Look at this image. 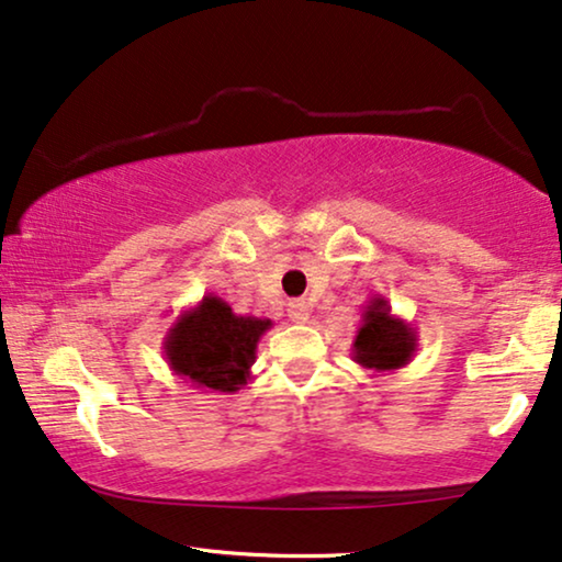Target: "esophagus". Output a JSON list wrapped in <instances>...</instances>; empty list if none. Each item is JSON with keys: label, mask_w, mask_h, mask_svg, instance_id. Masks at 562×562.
I'll list each match as a JSON object with an SVG mask.
<instances>
[{"label": "esophagus", "mask_w": 562, "mask_h": 562, "mask_svg": "<svg viewBox=\"0 0 562 562\" xmlns=\"http://www.w3.org/2000/svg\"><path fill=\"white\" fill-rule=\"evenodd\" d=\"M288 316H290V321H295V324H308L311 311L303 301H293V303H288Z\"/></svg>", "instance_id": "esophagus-1"}]
</instances>
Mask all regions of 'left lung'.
<instances>
[{
	"instance_id": "left-lung-1",
	"label": "left lung",
	"mask_w": 562,
	"mask_h": 562,
	"mask_svg": "<svg viewBox=\"0 0 562 562\" xmlns=\"http://www.w3.org/2000/svg\"><path fill=\"white\" fill-rule=\"evenodd\" d=\"M416 328L395 316L385 295H372L351 341V359L370 372H395L414 359Z\"/></svg>"
}]
</instances>
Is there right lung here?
Returning a JSON list of instances; mask_svg holds the SVG:
<instances>
[{"mask_svg":"<svg viewBox=\"0 0 562 562\" xmlns=\"http://www.w3.org/2000/svg\"><path fill=\"white\" fill-rule=\"evenodd\" d=\"M269 318L236 316L223 297L207 293L179 313L164 336V359L184 383L211 393H236L251 380L257 344Z\"/></svg>","mask_w":562,"mask_h":562,"instance_id":"obj_1","label":"right lung"}]
</instances>
